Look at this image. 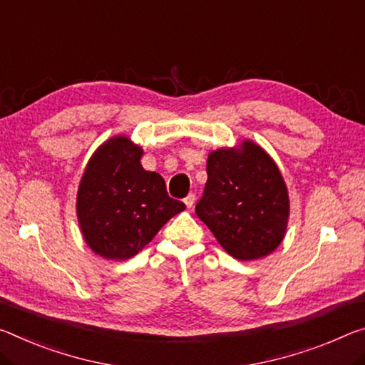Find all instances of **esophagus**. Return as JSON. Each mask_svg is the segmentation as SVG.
<instances>
[{
    "label": "esophagus",
    "instance_id": "esophagus-1",
    "mask_svg": "<svg viewBox=\"0 0 365 365\" xmlns=\"http://www.w3.org/2000/svg\"><path fill=\"white\" fill-rule=\"evenodd\" d=\"M183 201H185V205H187L188 210H192L193 205H195V201H196V195L195 193H190Z\"/></svg>",
    "mask_w": 365,
    "mask_h": 365
}]
</instances>
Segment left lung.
I'll return each mask as SVG.
<instances>
[{
  "mask_svg": "<svg viewBox=\"0 0 365 365\" xmlns=\"http://www.w3.org/2000/svg\"><path fill=\"white\" fill-rule=\"evenodd\" d=\"M207 182L195 211L237 259L274 252L286 235L287 188L274 160L253 141L207 155Z\"/></svg>",
  "mask_w": 365,
  "mask_h": 365,
  "instance_id": "left-lung-1",
  "label": "left lung"
}]
</instances>
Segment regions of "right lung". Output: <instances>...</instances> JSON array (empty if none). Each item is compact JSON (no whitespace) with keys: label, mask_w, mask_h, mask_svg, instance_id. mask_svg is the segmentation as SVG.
<instances>
[{"label":"right lung","mask_w":365,"mask_h":365,"mask_svg":"<svg viewBox=\"0 0 365 365\" xmlns=\"http://www.w3.org/2000/svg\"><path fill=\"white\" fill-rule=\"evenodd\" d=\"M143 149L113 136L97 149L81 178L78 221L86 244L107 259H128L141 252L170 217L185 210L167 195L159 173L141 165Z\"/></svg>","instance_id":"1"}]
</instances>
